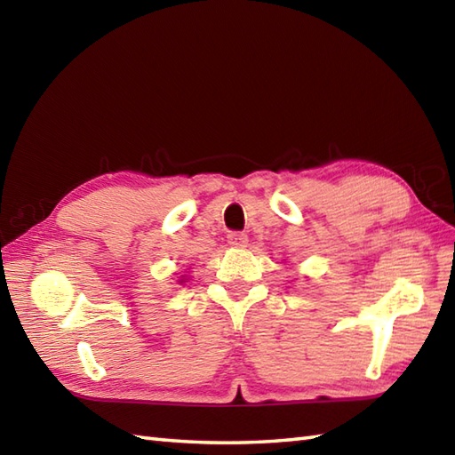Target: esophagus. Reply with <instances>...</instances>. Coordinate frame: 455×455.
Returning a JSON list of instances; mask_svg holds the SVG:
<instances>
[{"label":"esophagus","instance_id":"1","mask_svg":"<svg viewBox=\"0 0 455 455\" xmlns=\"http://www.w3.org/2000/svg\"><path fill=\"white\" fill-rule=\"evenodd\" d=\"M228 243L233 246H244L248 243V236L244 233H238V230H233V233H228Z\"/></svg>","mask_w":455,"mask_h":455}]
</instances>
